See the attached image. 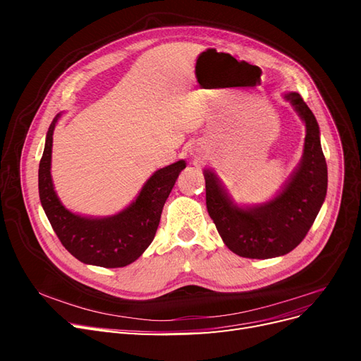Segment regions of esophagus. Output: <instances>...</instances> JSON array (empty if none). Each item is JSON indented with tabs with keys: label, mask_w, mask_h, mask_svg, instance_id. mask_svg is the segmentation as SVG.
I'll use <instances>...</instances> for the list:
<instances>
[{
	"label": "esophagus",
	"mask_w": 361,
	"mask_h": 361,
	"mask_svg": "<svg viewBox=\"0 0 361 361\" xmlns=\"http://www.w3.org/2000/svg\"><path fill=\"white\" fill-rule=\"evenodd\" d=\"M194 155V158H197V159H200L202 158V155L200 154H192Z\"/></svg>",
	"instance_id": "esophagus-1"
}]
</instances>
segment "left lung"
Segmentation results:
<instances>
[{"mask_svg": "<svg viewBox=\"0 0 361 361\" xmlns=\"http://www.w3.org/2000/svg\"><path fill=\"white\" fill-rule=\"evenodd\" d=\"M285 99L305 125L304 150L298 167L271 200L236 204L212 169H204L206 207L223 243L235 255L271 259L297 247L318 215L326 195V162L321 147L319 125L302 97L286 93Z\"/></svg>", "mask_w": 361, "mask_h": 361, "instance_id": "obj_1", "label": "left lung"}]
</instances>
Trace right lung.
<instances>
[{"instance_id":"1","label":"right lung","mask_w":361,"mask_h":361,"mask_svg":"<svg viewBox=\"0 0 361 361\" xmlns=\"http://www.w3.org/2000/svg\"><path fill=\"white\" fill-rule=\"evenodd\" d=\"M60 117L61 113L49 125L39 164V195L43 211L63 247L82 264L102 268L133 264L154 241L164 203L187 162L180 159L157 170L135 200L116 215L85 216L71 212L60 202L51 178L52 134Z\"/></svg>"}]
</instances>
